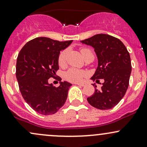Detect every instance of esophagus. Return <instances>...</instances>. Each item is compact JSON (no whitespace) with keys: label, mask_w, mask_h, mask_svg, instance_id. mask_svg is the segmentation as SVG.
Wrapping results in <instances>:
<instances>
[{"label":"esophagus","mask_w":147,"mask_h":147,"mask_svg":"<svg viewBox=\"0 0 147 147\" xmlns=\"http://www.w3.org/2000/svg\"><path fill=\"white\" fill-rule=\"evenodd\" d=\"M76 85H78V86H84L85 84L84 83H75Z\"/></svg>","instance_id":"34e87169"}]
</instances>
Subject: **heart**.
Returning a JSON list of instances; mask_svg holds the SVG:
<instances>
[{"label": "heart", "instance_id": "obj_1", "mask_svg": "<svg viewBox=\"0 0 147 147\" xmlns=\"http://www.w3.org/2000/svg\"><path fill=\"white\" fill-rule=\"evenodd\" d=\"M80 53H81L83 57H84L85 55L87 54H93L92 50L89 48H83L80 49ZM67 50H63L62 52H61V53L59 54V59H58V61H59V65H63V64L65 63L66 61V58H67ZM86 75V73L83 71L78 70V69H70L69 71L66 73L65 76L67 78V80H70L71 82H74V83H76V82H79L83 79V77Z\"/></svg>", "mask_w": 147, "mask_h": 147}]
</instances>
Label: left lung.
Segmentation results:
<instances>
[{
	"instance_id": "obj_1",
	"label": "left lung",
	"mask_w": 147,
	"mask_h": 147,
	"mask_svg": "<svg viewBox=\"0 0 147 147\" xmlns=\"http://www.w3.org/2000/svg\"><path fill=\"white\" fill-rule=\"evenodd\" d=\"M80 42L92 46L97 55V67L90 79L99 84L98 79L105 80L100 89L95 88L94 94L87 100L99 109H112L128 88L132 71L130 54L119 39L107 34H97Z\"/></svg>"
}]
</instances>
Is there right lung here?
Here are the masks:
<instances>
[{
    "label": "right lung",
    "mask_w": 147,
    "mask_h": 147,
    "mask_svg": "<svg viewBox=\"0 0 147 147\" xmlns=\"http://www.w3.org/2000/svg\"><path fill=\"white\" fill-rule=\"evenodd\" d=\"M72 41L36 38L26 42L19 53L16 77L20 90L26 103L40 114H54L67 100L71 83L60 80L56 88L48 83V79L54 77L59 69L60 51Z\"/></svg>",
    "instance_id": "add662e5"
}]
</instances>
